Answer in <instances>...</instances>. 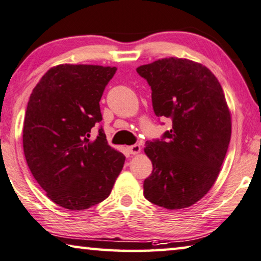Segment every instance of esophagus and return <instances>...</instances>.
<instances>
[{
    "mask_svg": "<svg viewBox=\"0 0 261 261\" xmlns=\"http://www.w3.org/2000/svg\"><path fill=\"white\" fill-rule=\"evenodd\" d=\"M127 150H129V152L131 154H137L141 152V145H138V144H135V145H130L127 146Z\"/></svg>",
    "mask_w": 261,
    "mask_h": 261,
    "instance_id": "34e87169",
    "label": "esophagus"
}]
</instances>
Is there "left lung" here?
<instances>
[{"label":"left lung","mask_w":261,"mask_h":261,"mask_svg":"<svg viewBox=\"0 0 261 261\" xmlns=\"http://www.w3.org/2000/svg\"><path fill=\"white\" fill-rule=\"evenodd\" d=\"M137 72L152 90L155 116L172 120L161 141L145 143L153 170L144 197L168 210L186 208L211 190L227 152L232 123L223 88L211 70L186 58H162Z\"/></svg>","instance_id":"left-lung-1"}]
</instances>
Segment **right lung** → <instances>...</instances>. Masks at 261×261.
<instances>
[{
    "label": "right lung",
    "instance_id": "right-lung-1",
    "mask_svg": "<svg viewBox=\"0 0 261 261\" xmlns=\"http://www.w3.org/2000/svg\"><path fill=\"white\" fill-rule=\"evenodd\" d=\"M116 67L60 64L31 92L23 124V150L35 179L50 199L83 211L107 199L125 157L107 142L99 100Z\"/></svg>",
    "mask_w": 261,
    "mask_h": 261
}]
</instances>
